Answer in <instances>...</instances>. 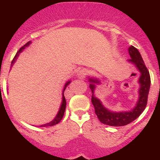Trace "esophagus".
<instances>
[{
  "label": "esophagus",
  "instance_id": "34e87169",
  "mask_svg": "<svg viewBox=\"0 0 160 160\" xmlns=\"http://www.w3.org/2000/svg\"><path fill=\"white\" fill-rule=\"evenodd\" d=\"M87 74H88V70H86V69H81V70L79 72L78 76L80 78L83 79L85 78V76H87Z\"/></svg>",
  "mask_w": 160,
  "mask_h": 160
}]
</instances>
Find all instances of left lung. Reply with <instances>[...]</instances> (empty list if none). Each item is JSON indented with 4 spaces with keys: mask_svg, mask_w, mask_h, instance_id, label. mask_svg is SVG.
<instances>
[{
    "mask_svg": "<svg viewBox=\"0 0 160 160\" xmlns=\"http://www.w3.org/2000/svg\"><path fill=\"white\" fill-rule=\"evenodd\" d=\"M129 54L131 59H129V62L134 63L140 72V77L138 83L140 84L139 97L135 107L129 112H112L107 109L101 104V101L97 99L94 96V90L96 88L95 84H99L100 81L97 79L89 78V88L91 89L92 103L95 109V113L100 122L103 124L111 126H123L129 124L137 118L140 116L145 109L147 104V98L149 93L150 86H151V77H150L149 71L147 68L144 61L140 55L139 51L137 48L131 46L129 47Z\"/></svg>",
    "mask_w": 160,
    "mask_h": 160,
    "instance_id": "1",
    "label": "left lung"
}]
</instances>
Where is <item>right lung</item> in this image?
I'll return each mask as SVG.
<instances>
[{
    "label": "right lung",
    "mask_w": 160,
    "mask_h": 160,
    "mask_svg": "<svg viewBox=\"0 0 160 160\" xmlns=\"http://www.w3.org/2000/svg\"><path fill=\"white\" fill-rule=\"evenodd\" d=\"M30 44V42H28L27 43L25 44L23 47H22L20 48V50H19L18 52H17L16 55L14 56V58H13V61H12V63H11V66H13V64L14 63V62L16 61L17 58H18V56L19 55V54L22 52L23 50L26 48V47H28L29 45ZM70 80L69 81H68L65 84V86H64V88H63V101H62V104H61V106L60 108H59V112H58V113H57L56 117H55V118H54V120L52 121V122H49V123H47V124H44V125H42L41 126H55V125L58 124L59 122H60L61 120H62V118H63V114H64V112H65V109H66V99H65V97H64V95H63V92H64V90L66 89L67 88V86L69 84H70Z\"/></svg>",
    "instance_id": "add662e5"
}]
</instances>
